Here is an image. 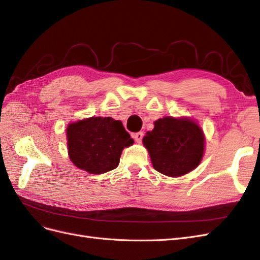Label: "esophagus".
<instances>
[{
  "instance_id": "34e87169",
  "label": "esophagus",
  "mask_w": 260,
  "mask_h": 260,
  "mask_svg": "<svg viewBox=\"0 0 260 260\" xmlns=\"http://www.w3.org/2000/svg\"><path fill=\"white\" fill-rule=\"evenodd\" d=\"M143 136H144L143 132L140 131V132H137V133H135V135H133V139H135L138 143H141V142H142Z\"/></svg>"
}]
</instances>
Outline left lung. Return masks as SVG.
<instances>
[{"label": "left lung", "instance_id": "obj_1", "mask_svg": "<svg viewBox=\"0 0 260 260\" xmlns=\"http://www.w3.org/2000/svg\"><path fill=\"white\" fill-rule=\"evenodd\" d=\"M204 135L194 121L165 117L147 131L143 144L153 167L168 177H180L199 166L204 154Z\"/></svg>", "mask_w": 260, "mask_h": 260}]
</instances>
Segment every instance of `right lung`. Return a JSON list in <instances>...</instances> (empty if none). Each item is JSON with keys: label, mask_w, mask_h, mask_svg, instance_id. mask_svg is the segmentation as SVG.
I'll return each instance as SVG.
<instances>
[{"label": "right lung", "mask_w": 260, "mask_h": 260, "mask_svg": "<svg viewBox=\"0 0 260 260\" xmlns=\"http://www.w3.org/2000/svg\"><path fill=\"white\" fill-rule=\"evenodd\" d=\"M68 155L75 166L93 175L104 174L119 165L122 149L133 140L119 120L92 117L67 128Z\"/></svg>", "instance_id": "obj_1"}]
</instances>
